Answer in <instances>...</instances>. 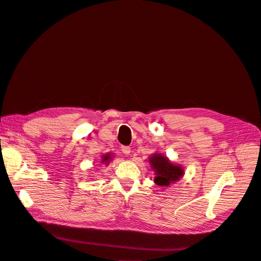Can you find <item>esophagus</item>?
<instances>
[{"label": "esophagus", "instance_id": "34e87169", "mask_svg": "<svg viewBox=\"0 0 261 261\" xmlns=\"http://www.w3.org/2000/svg\"><path fill=\"white\" fill-rule=\"evenodd\" d=\"M122 152L124 153V154H129L130 153V148L129 147H127V146H124V147H122Z\"/></svg>", "mask_w": 261, "mask_h": 261}]
</instances>
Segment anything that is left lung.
<instances>
[{
	"label": "left lung",
	"instance_id": "8db88e82",
	"mask_svg": "<svg viewBox=\"0 0 261 261\" xmlns=\"http://www.w3.org/2000/svg\"><path fill=\"white\" fill-rule=\"evenodd\" d=\"M151 168L155 172L154 183L159 186H169L183 176V168L172 164L168 158L161 154H153L150 158Z\"/></svg>",
	"mask_w": 261,
	"mask_h": 261
}]
</instances>
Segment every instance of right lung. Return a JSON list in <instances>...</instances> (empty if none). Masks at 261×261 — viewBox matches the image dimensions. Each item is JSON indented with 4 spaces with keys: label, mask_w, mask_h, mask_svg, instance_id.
<instances>
[{
    "label": "right lung",
    "mask_w": 261,
    "mask_h": 261,
    "mask_svg": "<svg viewBox=\"0 0 261 261\" xmlns=\"http://www.w3.org/2000/svg\"><path fill=\"white\" fill-rule=\"evenodd\" d=\"M108 159H109V156H108V155H107V156H105V159H103V162H105V161H108Z\"/></svg>",
    "instance_id": "add662e5"
}]
</instances>
